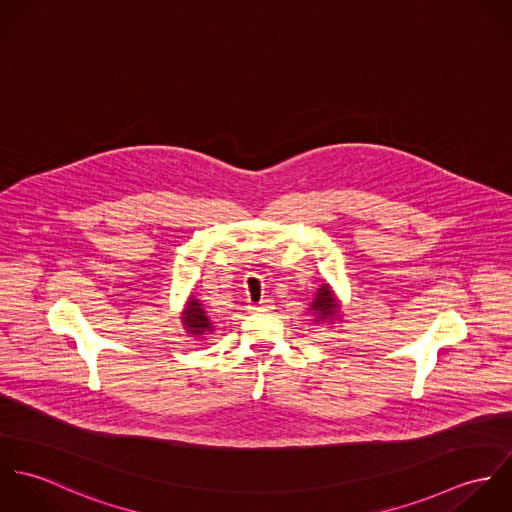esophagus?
Returning a JSON list of instances; mask_svg holds the SVG:
<instances>
[{
    "label": "esophagus",
    "mask_w": 512,
    "mask_h": 512,
    "mask_svg": "<svg viewBox=\"0 0 512 512\" xmlns=\"http://www.w3.org/2000/svg\"><path fill=\"white\" fill-rule=\"evenodd\" d=\"M272 307H274V305H272V299H262V301H260L256 307H252V309H254V311H272Z\"/></svg>",
    "instance_id": "1"
}]
</instances>
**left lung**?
Returning a JSON list of instances; mask_svg holds the SVG:
<instances>
[{"label": "left lung", "mask_w": 512, "mask_h": 512, "mask_svg": "<svg viewBox=\"0 0 512 512\" xmlns=\"http://www.w3.org/2000/svg\"><path fill=\"white\" fill-rule=\"evenodd\" d=\"M307 313L311 315L309 321L331 329L343 321V303L329 284H321L307 307Z\"/></svg>", "instance_id": "obj_1"}]
</instances>
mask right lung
I'll list each match as a JSON object with an SVG mask.
<instances>
[{
	"instance_id": "add662e5",
	"label": "right lung",
	"mask_w": 512,
	"mask_h": 512,
	"mask_svg": "<svg viewBox=\"0 0 512 512\" xmlns=\"http://www.w3.org/2000/svg\"><path fill=\"white\" fill-rule=\"evenodd\" d=\"M181 325L189 337L195 341H205L209 335L215 333V327L201 303L193 293L187 297L183 311H181Z\"/></svg>"
}]
</instances>
